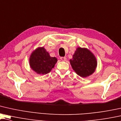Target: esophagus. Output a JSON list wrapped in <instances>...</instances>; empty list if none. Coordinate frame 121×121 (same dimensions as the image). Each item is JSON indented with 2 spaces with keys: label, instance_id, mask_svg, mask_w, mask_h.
<instances>
[{
  "label": "esophagus",
  "instance_id": "1",
  "mask_svg": "<svg viewBox=\"0 0 121 121\" xmlns=\"http://www.w3.org/2000/svg\"><path fill=\"white\" fill-rule=\"evenodd\" d=\"M60 60L62 61H65L66 60V58L65 57H60Z\"/></svg>",
  "mask_w": 121,
  "mask_h": 121
}]
</instances>
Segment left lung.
<instances>
[{
	"label": "left lung",
	"mask_w": 121,
	"mask_h": 121,
	"mask_svg": "<svg viewBox=\"0 0 121 121\" xmlns=\"http://www.w3.org/2000/svg\"><path fill=\"white\" fill-rule=\"evenodd\" d=\"M73 69L82 78H87L95 72L97 66V58L87 48L78 47L73 58L70 59Z\"/></svg>",
	"instance_id": "left-lung-1"
}]
</instances>
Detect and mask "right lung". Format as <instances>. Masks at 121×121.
I'll use <instances>...</instances> for the list:
<instances>
[{"label": "right lung", "instance_id": "1", "mask_svg": "<svg viewBox=\"0 0 121 121\" xmlns=\"http://www.w3.org/2000/svg\"><path fill=\"white\" fill-rule=\"evenodd\" d=\"M57 60V58L50 56L44 47H39L34 50L31 52L29 59L30 68L39 75L50 73Z\"/></svg>", "mask_w": 121, "mask_h": 121}]
</instances>
